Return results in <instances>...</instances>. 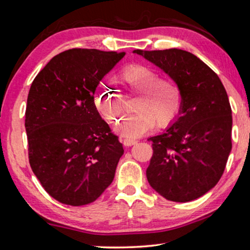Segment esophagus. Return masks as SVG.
<instances>
[{"label":"esophagus","mask_w":250,"mask_h":250,"mask_svg":"<svg viewBox=\"0 0 250 250\" xmlns=\"http://www.w3.org/2000/svg\"><path fill=\"white\" fill-rule=\"evenodd\" d=\"M137 142H138V140H135V139H130V138L124 139V145L125 146H131L135 145V143H137Z\"/></svg>","instance_id":"1"}]
</instances>
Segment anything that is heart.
I'll list each match as a JSON object with an SVG mask.
<instances>
[{
	"instance_id": "b5f03b06",
	"label": "heart",
	"mask_w": 250,
	"mask_h": 250,
	"mask_svg": "<svg viewBox=\"0 0 250 250\" xmlns=\"http://www.w3.org/2000/svg\"><path fill=\"white\" fill-rule=\"evenodd\" d=\"M116 79L126 94L138 95L133 104L135 113L125 118L117 128L125 137H141L155 124L159 128H164L179 115L182 91L174 79L160 77L156 69L139 64L125 67ZM95 100L97 108L109 124H117L120 120L125 109L124 99L111 84L101 83L96 90Z\"/></svg>"
}]
</instances>
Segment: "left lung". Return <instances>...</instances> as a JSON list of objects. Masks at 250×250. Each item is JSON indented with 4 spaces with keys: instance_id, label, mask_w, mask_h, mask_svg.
<instances>
[{
    "instance_id": "left-lung-1",
    "label": "left lung",
    "mask_w": 250,
    "mask_h": 250,
    "mask_svg": "<svg viewBox=\"0 0 250 250\" xmlns=\"http://www.w3.org/2000/svg\"><path fill=\"white\" fill-rule=\"evenodd\" d=\"M134 53L166 71L182 91L176 121L149 139L153 154L147 182L168 201L196 200L217 184L230 153L232 118L227 92L216 73L186 50Z\"/></svg>"
}]
</instances>
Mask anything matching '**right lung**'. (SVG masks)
<instances>
[{
    "label": "right lung",
    "instance_id": "1",
    "mask_svg": "<svg viewBox=\"0 0 250 250\" xmlns=\"http://www.w3.org/2000/svg\"><path fill=\"white\" fill-rule=\"evenodd\" d=\"M125 53L71 48L33 80L25 111L31 167L66 205L95 202L115 177L124 146L95 105L99 82Z\"/></svg>",
    "mask_w": 250,
    "mask_h": 250
}]
</instances>
